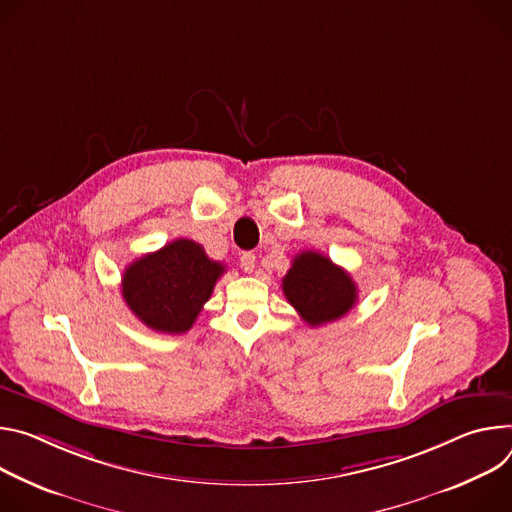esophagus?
Segmentation results:
<instances>
[{"mask_svg":"<svg viewBox=\"0 0 512 512\" xmlns=\"http://www.w3.org/2000/svg\"><path fill=\"white\" fill-rule=\"evenodd\" d=\"M240 266L244 272H252L256 268V256L252 252H244L240 256Z\"/></svg>","mask_w":512,"mask_h":512,"instance_id":"1","label":"esophagus"}]
</instances>
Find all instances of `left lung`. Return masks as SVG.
<instances>
[{"label": "left lung", "instance_id": "1", "mask_svg": "<svg viewBox=\"0 0 512 512\" xmlns=\"http://www.w3.org/2000/svg\"><path fill=\"white\" fill-rule=\"evenodd\" d=\"M282 293L311 327L342 319L358 301L352 276L313 250L295 256L282 278Z\"/></svg>", "mask_w": 512, "mask_h": 512}]
</instances>
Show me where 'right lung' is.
<instances>
[{"instance_id": "right-lung-1", "label": "right lung", "mask_w": 512, "mask_h": 512, "mask_svg": "<svg viewBox=\"0 0 512 512\" xmlns=\"http://www.w3.org/2000/svg\"><path fill=\"white\" fill-rule=\"evenodd\" d=\"M225 266L193 240H175L134 260L122 276L130 311L160 333H185L209 301Z\"/></svg>"}]
</instances>
